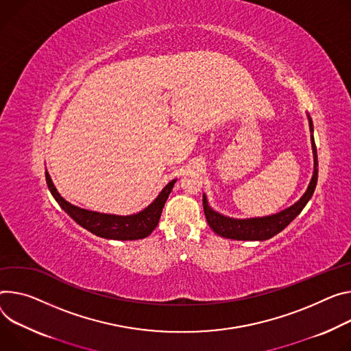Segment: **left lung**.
Returning a JSON list of instances; mask_svg holds the SVG:
<instances>
[{"label": "left lung", "instance_id": "left-lung-1", "mask_svg": "<svg viewBox=\"0 0 351 351\" xmlns=\"http://www.w3.org/2000/svg\"><path fill=\"white\" fill-rule=\"evenodd\" d=\"M306 117L309 121L311 144H312V154H313V175L301 199L293 206L287 207L285 210H281L271 215L254 217V218H232L213 210L207 202V196L203 193V208H204L206 219L208 222L210 228L217 235L222 238L235 239V241H266L277 235L278 232H281L302 211V208L311 200L315 192L316 182H317V155H316V147L313 140V124L308 113H306Z\"/></svg>", "mask_w": 351, "mask_h": 351}]
</instances>
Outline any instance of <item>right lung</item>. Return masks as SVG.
Instances as JSON below:
<instances>
[{"instance_id": "right-lung-1", "label": "right lung", "mask_w": 351, "mask_h": 351, "mask_svg": "<svg viewBox=\"0 0 351 351\" xmlns=\"http://www.w3.org/2000/svg\"><path fill=\"white\" fill-rule=\"evenodd\" d=\"M176 180L178 179L171 180L161 192H159L156 199L144 210L130 215H117L92 211L71 204L64 197H61V195L57 192V189L46 169V182L49 190L56 199V202L60 204V207L82 228L88 230L93 235L113 241H136L147 238L156 228L165 202L168 200Z\"/></svg>"}]
</instances>
